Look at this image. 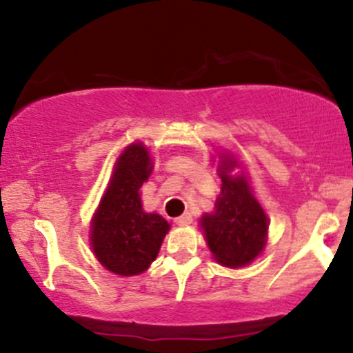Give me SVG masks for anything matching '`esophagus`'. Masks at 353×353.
<instances>
[{
    "label": "esophagus",
    "mask_w": 353,
    "mask_h": 353,
    "mask_svg": "<svg viewBox=\"0 0 353 353\" xmlns=\"http://www.w3.org/2000/svg\"><path fill=\"white\" fill-rule=\"evenodd\" d=\"M174 223L179 225V226H188V225L192 223V216L189 213H184L183 216L176 218V220H174Z\"/></svg>",
    "instance_id": "esophagus-1"
}]
</instances>
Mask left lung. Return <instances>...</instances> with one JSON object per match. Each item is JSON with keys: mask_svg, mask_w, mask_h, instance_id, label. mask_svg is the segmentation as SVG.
<instances>
[{"mask_svg": "<svg viewBox=\"0 0 353 353\" xmlns=\"http://www.w3.org/2000/svg\"><path fill=\"white\" fill-rule=\"evenodd\" d=\"M232 161L225 159L220 169L221 192L214 203V213L201 218L210 250L221 265L250 264L265 245L267 216L252 196L245 177L228 176Z\"/></svg>", "mask_w": 353, "mask_h": 353, "instance_id": "obj_1", "label": "left lung"}]
</instances>
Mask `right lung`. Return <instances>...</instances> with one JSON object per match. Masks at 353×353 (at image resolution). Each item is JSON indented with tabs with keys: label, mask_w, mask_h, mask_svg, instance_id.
Listing matches in <instances>:
<instances>
[{
	"label": "right lung",
	"mask_w": 353,
	"mask_h": 353,
	"mask_svg": "<svg viewBox=\"0 0 353 353\" xmlns=\"http://www.w3.org/2000/svg\"><path fill=\"white\" fill-rule=\"evenodd\" d=\"M152 172L150 154L140 143L127 147L114 165L108 191L92 220L91 245L106 269L120 276H137L155 261L169 223L145 213L140 188Z\"/></svg>",
	"instance_id": "obj_1"
}]
</instances>
